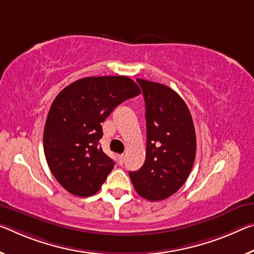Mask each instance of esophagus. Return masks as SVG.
<instances>
[{"label": "esophagus", "mask_w": 254, "mask_h": 254, "mask_svg": "<svg viewBox=\"0 0 254 254\" xmlns=\"http://www.w3.org/2000/svg\"><path fill=\"white\" fill-rule=\"evenodd\" d=\"M124 158H126V156H124L123 154H122V155H119V162H120V165H123Z\"/></svg>", "instance_id": "obj_1"}]
</instances>
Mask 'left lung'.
<instances>
[{
    "label": "left lung",
    "mask_w": 254,
    "mask_h": 254,
    "mask_svg": "<svg viewBox=\"0 0 254 254\" xmlns=\"http://www.w3.org/2000/svg\"><path fill=\"white\" fill-rule=\"evenodd\" d=\"M146 104V160L128 172L136 193L150 201L167 199L190 175L196 139L191 113L178 92L165 84L136 79Z\"/></svg>",
    "instance_id": "left-lung-1"
}]
</instances>
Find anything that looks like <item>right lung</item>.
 Masks as SVG:
<instances>
[{
    "mask_svg": "<svg viewBox=\"0 0 254 254\" xmlns=\"http://www.w3.org/2000/svg\"><path fill=\"white\" fill-rule=\"evenodd\" d=\"M140 92L127 76L107 75L79 79L56 96L44 128V152L52 174L66 191L78 196L99 191L115 164L99 144L102 123Z\"/></svg>",
    "mask_w": 254,
    "mask_h": 254,
    "instance_id": "right-lung-1",
    "label": "right lung"
}]
</instances>
